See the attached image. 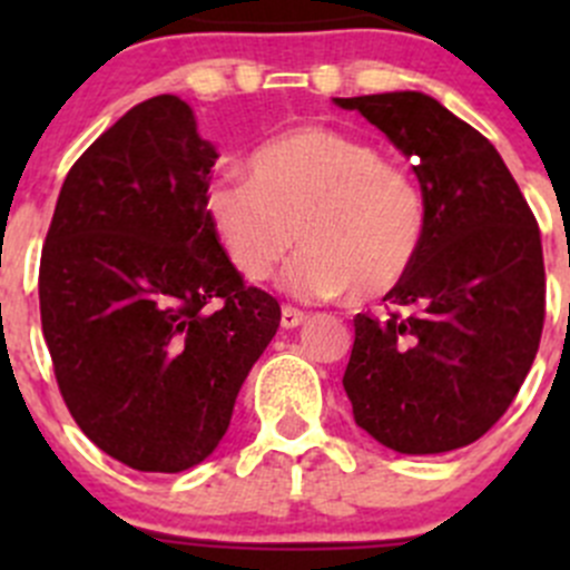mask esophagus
<instances>
[{"label": "esophagus", "mask_w": 570, "mask_h": 570, "mask_svg": "<svg viewBox=\"0 0 570 570\" xmlns=\"http://www.w3.org/2000/svg\"><path fill=\"white\" fill-rule=\"evenodd\" d=\"M303 322H306V314H303L301 308H292V306L281 308V327L292 331V327L303 325Z\"/></svg>", "instance_id": "obj_1"}]
</instances>
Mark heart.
Here are the masks:
<instances>
[{
	"label": "heart",
	"mask_w": 570,
	"mask_h": 570,
	"mask_svg": "<svg viewBox=\"0 0 570 570\" xmlns=\"http://www.w3.org/2000/svg\"><path fill=\"white\" fill-rule=\"evenodd\" d=\"M206 217L243 278L267 281L295 250L284 286L303 301L394 292L416 264L428 204L407 170L327 126H301L262 142L248 176L206 189Z\"/></svg>",
	"instance_id": "heart-1"
}]
</instances>
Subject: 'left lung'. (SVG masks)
<instances>
[{
	"label": "left lung",
	"mask_w": 570,
	"mask_h": 570,
	"mask_svg": "<svg viewBox=\"0 0 570 570\" xmlns=\"http://www.w3.org/2000/svg\"><path fill=\"white\" fill-rule=\"evenodd\" d=\"M413 159L428 234L389 320L358 314L344 392L361 430L402 455L461 450L519 394L546 314L534 215L497 148L419 90L333 99Z\"/></svg>",
	"instance_id": "1"
}]
</instances>
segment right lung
I'll return each mask as SVG.
<instances>
[{
	"label": "right lung",
	"instance_id": "1",
	"mask_svg": "<svg viewBox=\"0 0 570 570\" xmlns=\"http://www.w3.org/2000/svg\"><path fill=\"white\" fill-rule=\"evenodd\" d=\"M217 151L187 101L131 107L62 181L40 256V325L73 422L137 471L215 452L281 306L206 217Z\"/></svg>",
	"mask_w": 570,
	"mask_h": 570
}]
</instances>
